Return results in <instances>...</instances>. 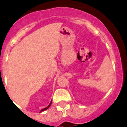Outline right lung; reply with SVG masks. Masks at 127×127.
I'll return each mask as SVG.
<instances>
[{"mask_svg":"<svg viewBox=\"0 0 127 127\" xmlns=\"http://www.w3.org/2000/svg\"><path fill=\"white\" fill-rule=\"evenodd\" d=\"M51 103H52V101H51V103H49V105H48V106H47V107H46V108H43V109H42V110H41V111H40V112H42V111H44V110H47V108H49V106H51Z\"/></svg>","mask_w":127,"mask_h":127,"instance_id":"1","label":"right lung"}]
</instances>
